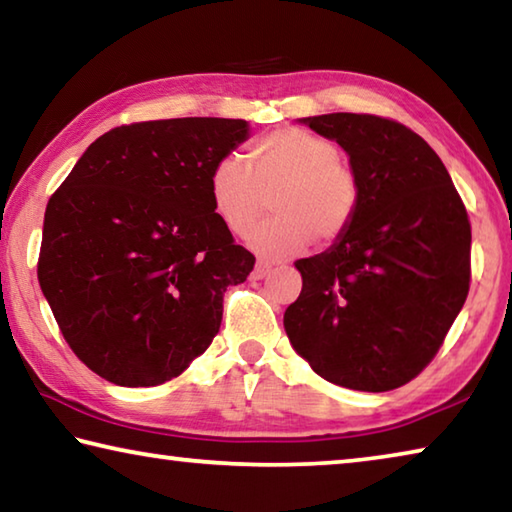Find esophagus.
<instances>
[{
  "label": "esophagus",
  "instance_id": "esophagus-1",
  "mask_svg": "<svg viewBox=\"0 0 512 512\" xmlns=\"http://www.w3.org/2000/svg\"><path fill=\"white\" fill-rule=\"evenodd\" d=\"M271 271H273V264L257 262V266H255V277H257V280H262V277H266Z\"/></svg>",
  "mask_w": 512,
  "mask_h": 512
}]
</instances>
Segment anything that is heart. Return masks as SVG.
Masks as SVG:
<instances>
[{
  "label": "heart",
  "mask_w": 512,
  "mask_h": 512,
  "mask_svg": "<svg viewBox=\"0 0 512 512\" xmlns=\"http://www.w3.org/2000/svg\"><path fill=\"white\" fill-rule=\"evenodd\" d=\"M339 144L305 128H280L248 153V167L237 155L214 162L207 178L210 203L232 235L244 232L262 214L264 196L275 189L277 214L248 235V246L266 259H287L311 241L339 239L359 203V183L341 162Z\"/></svg>",
  "instance_id": "heart-1"
}]
</instances>
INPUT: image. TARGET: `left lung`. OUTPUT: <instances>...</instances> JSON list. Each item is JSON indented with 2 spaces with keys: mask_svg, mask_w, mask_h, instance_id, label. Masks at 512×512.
<instances>
[{
  "mask_svg": "<svg viewBox=\"0 0 512 512\" xmlns=\"http://www.w3.org/2000/svg\"><path fill=\"white\" fill-rule=\"evenodd\" d=\"M298 121L348 153L359 203L325 253L296 262L302 291L284 329L323 379L393 391L436 357L470 291L465 205L411 128L354 112Z\"/></svg>",
  "mask_w": 512,
  "mask_h": 512,
  "instance_id": "1",
  "label": "left lung"
}]
</instances>
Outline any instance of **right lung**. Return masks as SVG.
<instances>
[{"instance_id": "obj_1", "label": "right lung", "mask_w": 512, "mask_h": 512, "mask_svg": "<svg viewBox=\"0 0 512 512\" xmlns=\"http://www.w3.org/2000/svg\"><path fill=\"white\" fill-rule=\"evenodd\" d=\"M248 135V121L219 117L112 128L49 198L40 289L69 348L110 384L178 377L219 332L225 289L253 271L207 189Z\"/></svg>"}]
</instances>
